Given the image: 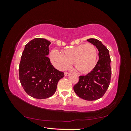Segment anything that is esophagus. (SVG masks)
I'll use <instances>...</instances> for the list:
<instances>
[{"label":"esophagus","mask_w":131,"mask_h":131,"mask_svg":"<svg viewBox=\"0 0 131 131\" xmlns=\"http://www.w3.org/2000/svg\"><path fill=\"white\" fill-rule=\"evenodd\" d=\"M64 74H65V76H69L70 74L68 72H65V73H64Z\"/></svg>","instance_id":"obj_1"}]
</instances>
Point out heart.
Listing matches in <instances>:
<instances>
[{"label": "heart", "mask_w": 131, "mask_h": 131, "mask_svg": "<svg viewBox=\"0 0 131 131\" xmlns=\"http://www.w3.org/2000/svg\"><path fill=\"white\" fill-rule=\"evenodd\" d=\"M97 54V50L94 45L87 43L67 48L61 51V52L52 50L50 52V58L53 65L58 69H65L72 62L77 71L85 73L94 67Z\"/></svg>", "instance_id": "b5f03b06"}]
</instances>
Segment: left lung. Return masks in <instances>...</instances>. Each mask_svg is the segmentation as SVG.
Returning <instances> with one entry per match:
<instances>
[{
	"mask_svg": "<svg viewBox=\"0 0 131 131\" xmlns=\"http://www.w3.org/2000/svg\"><path fill=\"white\" fill-rule=\"evenodd\" d=\"M87 40L98 50L99 60L95 68L85 76H79V82L73 87L77 95L87 101H95L102 97L110 83L112 69L107 48L96 39Z\"/></svg>",
	"mask_w": 131,
	"mask_h": 131,
	"instance_id": "left-lung-1",
	"label": "left lung"
}]
</instances>
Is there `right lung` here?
I'll return each instance as SVG.
<instances>
[{"mask_svg": "<svg viewBox=\"0 0 131 131\" xmlns=\"http://www.w3.org/2000/svg\"><path fill=\"white\" fill-rule=\"evenodd\" d=\"M51 42L35 38L25 46L19 66V81L26 94L34 98H48L56 91L57 84L64 73L56 69L50 62Z\"/></svg>", "mask_w": 131, "mask_h": 131, "instance_id": "right-lung-1", "label": "right lung"}]
</instances>
